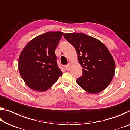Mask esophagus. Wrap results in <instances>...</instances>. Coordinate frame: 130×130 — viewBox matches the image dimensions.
Returning <instances> with one entry per match:
<instances>
[{
	"label": "esophagus",
	"instance_id": "obj_1",
	"mask_svg": "<svg viewBox=\"0 0 130 130\" xmlns=\"http://www.w3.org/2000/svg\"><path fill=\"white\" fill-rule=\"evenodd\" d=\"M64 67L67 71H69L70 69H71V63H69L68 65H65Z\"/></svg>",
	"mask_w": 130,
	"mask_h": 130
}]
</instances>
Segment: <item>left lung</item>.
<instances>
[{"label": "left lung", "mask_w": 130, "mask_h": 130, "mask_svg": "<svg viewBox=\"0 0 130 130\" xmlns=\"http://www.w3.org/2000/svg\"><path fill=\"white\" fill-rule=\"evenodd\" d=\"M75 47L83 74L76 80L84 90L97 94L108 87L115 75V63L108 48L98 39L83 33L63 34Z\"/></svg>", "instance_id": "left-lung-1"}]
</instances>
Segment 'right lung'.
<instances>
[{
    "label": "right lung",
    "instance_id": "add662e5",
    "mask_svg": "<svg viewBox=\"0 0 130 130\" xmlns=\"http://www.w3.org/2000/svg\"><path fill=\"white\" fill-rule=\"evenodd\" d=\"M63 32H48L32 39L21 52L18 70L31 89L45 91L62 75L57 63L55 50Z\"/></svg>",
    "mask_w": 130,
    "mask_h": 130
}]
</instances>
